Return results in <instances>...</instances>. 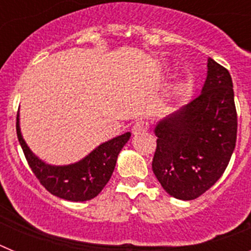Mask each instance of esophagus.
Wrapping results in <instances>:
<instances>
[{"label": "esophagus", "instance_id": "obj_1", "mask_svg": "<svg viewBox=\"0 0 251 251\" xmlns=\"http://www.w3.org/2000/svg\"><path fill=\"white\" fill-rule=\"evenodd\" d=\"M148 122L146 121H138L136 122V123L133 124L132 127V133L134 134V136H137V134H142V133H146L148 130Z\"/></svg>", "mask_w": 251, "mask_h": 251}]
</instances>
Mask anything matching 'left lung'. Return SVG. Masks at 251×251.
I'll list each match as a JSON object with an SVG mask.
<instances>
[{"label": "left lung", "instance_id": "left-lung-1", "mask_svg": "<svg viewBox=\"0 0 251 251\" xmlns=\"http://www.w3.org/2000/svg\"><path fill=\"white\" fill-rule=\"evenodd\" d=\"M236 132L231 75L208 57L201 94L156 124L153 174L171 196L194 200L223 176L234 152Z\"/></svg>", "mask_w": 251, "mask_h": 251}]
</instances>
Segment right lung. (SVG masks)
I'll return each instance as SVG.
<instances>
[{
    "label": "right lung",
    "mask_w": 251,
    "mask_h": 251,
    "mask_svg": "<svg viewBox=\"0 0 251 251\" xmlns=\"http://www.w3.org/2000/svg\"><path fill=\"white\" fill-rule=\"evenodd\" d=\"M16 130L28 166L40 183L50 194L75 202L92 200L100 194L112 177L119 152L130 138L129 132L124 133L99 145L80 161L70 165L55 166L40 159L26 145L20 128L19 114Z\"/></svg>",
    "instance_id": "obj_1"
}]
</instances>
